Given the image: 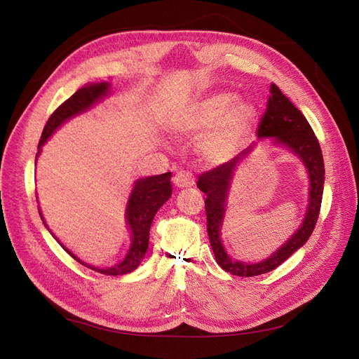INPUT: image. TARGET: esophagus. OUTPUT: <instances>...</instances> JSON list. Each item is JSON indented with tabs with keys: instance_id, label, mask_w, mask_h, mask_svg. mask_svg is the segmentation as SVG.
<instances>
[{
	"instance_id": "esophagus-1",
	"label": "esophagus",
	"mask_w": 359,
	"mask_h": 359,
	"mask_svg": "<svg viewBox=\"0 0 359 359\" xmlns=\"http://www.w3.org/2000/svg\"><path fill=\"white\" fill-rule=\"evenodd\" d=\"M173 184L178 189H186V187H191L194 184V178L190 172L187 170H181L178 172L175 177H173Z\"/></svg>"
}]
</instances>
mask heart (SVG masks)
<instances>
[{"mask_svg": "<svg viewBox=\"0 0 359 359\" xmlns=\"http://www.w3.org/2000/svg\"><path fill=\"white\" fill-rule=\"evenodd\" d=\"M257 119L253 102L238 99L232 91H219L190 103L173 119L180 135H201L198 153L211 165L231 160L244 144Z\"/></svg>", "mask_w": 359, "mask_h": 359, "instance_id": "b5f03b06", "label": "heart"}]
</instances>
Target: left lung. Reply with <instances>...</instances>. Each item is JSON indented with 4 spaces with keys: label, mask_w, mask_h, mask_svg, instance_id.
I'll return each mask as SVG.
<instances>
[{
    "label": "left lung",
    "mask_w": 359,
    "mask_h": 359,
    "mask_svg": "<svg viewBox=\"0 0 359 359\" xmlns=\"http://www.w3.org/2000/svg\"><path fill=\"white\" fill-rule=\"evenodd\" d=\"M256 135L259 142H264V139H268L271 145L287 149L292 156H295L302 163L309 178V198L306 214H304L299 227L276 252H273V255L259 260V262H243V260H238L226 252L222 240V231L238 166L253 153L257 142H253L231 161L202 173L198 180V187L206 194L205 210L206 222H208L206 227H208V236L215 260L227 273L240 277H253L269 273L309 241L319 217L325 184L323 157L316 136H314L306 116L292 104V102L274 83L269 86L266 111L260 119Z\"/></svg>",
    "instance_id": "1"
}]
</instances>
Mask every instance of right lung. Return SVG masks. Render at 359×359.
I'll use <instances>...</instances> for the list:
<instances>
[{"instance_id":"right-lung-1","label":"right lung","mask_w":359,"mask_h":359,"mask_svg":"<svg viewBox=\"0 0 359 359\" xmlns=\"http://www.w3.org/2000/svg\"><path fill=\"white\" fill-rule=\"evenodd\" d=\"M111 94H112V83L111 82H106V81L88 82V83H85L82 88L76 91L69 100L64 102L58 107V109L50 115L45 128H43L41 139L39 142V151L36 156V163L39 160V156L41 154L43 145L48 142L50 136L55 133L61 126L70 121L72 118L93 109L97 103L103 102ZM170 177H172V173L168 172V173H163V175L139 178L133 182V187H132V191H130V194H128L126 212H124L127 229L130 231V245L127 248L124 257L119 260L118 264H114L111 266H103V268L95 266V265L83 262L82 259L76 256L72 250H69L55 235L50 232L49 226L45 220V217H43L41 210L39 206L40 219L43 220V224H45V227L50 232V235L58 241V244L64 250H66V252L74 260H78L79 264L85 265L86 268L97 271V273L106 274V276L128 274L140 265V262H142L145 255H147L151 223H153L154 215L157 214V211L168 202V199L172 194Z\"/></svg>"}]
</instances>
